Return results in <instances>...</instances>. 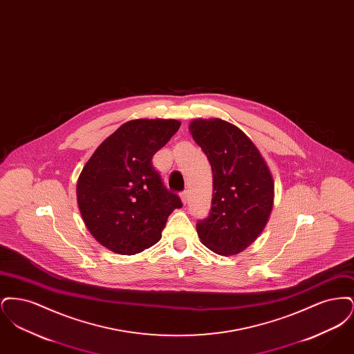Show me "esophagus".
Returning <instances> with one entry per match:
<instances>
[{"label":"esophagus","instance_id":"34e87169","mask_svg":"<svg viewBox=\"0 0 354 354\" xmlns=\"http://www.w3.org/2000/svg\"><path fill=\"white\" fill-rule=\"evenodd\" d=\"M180 201H182V203L183 204H187V202H188V192L187 191H183L182 194H180Z\"/></svg>","mask_w":354,"mask_h":354}]
</instances>
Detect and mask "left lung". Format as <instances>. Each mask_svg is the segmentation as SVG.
<instances>
[{"instance_id":"1","label":"left lung","mask_w":354,"mask_h":354,"mask_svg":"<svg viewBox=\"0 0 354 354\" xmlns=\"http://www.w3.org/2000/svg\"><path fill=\"white\" fill-rule=\"evenodd\" d=\"M188 130L212 169L209 216L196 224L212 252H243L266 228L274 201V180L252 140L237 126L219 118L194 119Z\"/></svg>"}]
</instances>
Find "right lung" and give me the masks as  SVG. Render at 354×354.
Wrapping results in <instances>:
<instances>
[{"label": "right lung", "instance_id": "right-lung-1", "mask_svg": "<svg viewBox=\"0 0 354 354\" xmlns=\"http://www.w3.org/2000/svg\"><path fill=\"white\" fill-rule=\"evenodd\" d=\"M176 119H133L107 136L86 162L77 182V203L93 237L118 254L156 244L180 199L152 167L153 153L175 134Z\"/></svg>", "mask_w": 354, "mask_h": 354}]
</instances>
